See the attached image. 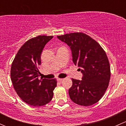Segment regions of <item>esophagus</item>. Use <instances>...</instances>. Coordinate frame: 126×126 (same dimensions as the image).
Masks as SVG:
<instances>
[{"label":"esophagus","instance_id":"34e87169","mask_svg":"<svg viewBox=\"0 0 126 126\" xmlns=\"http://www.w3.org/2000/svg\"><path fill=\"white\" fill-rule=\"evenodd\" d=\"M63 80H64V79L63 78H57V81H58V82H62Z\"/></svg>","mask_w":126,"mask_h":126}]
</instances>
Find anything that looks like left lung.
Masks as SVG:
<instances>
[{
    "instance_id": "1",
    "label": "left lung",
    "mask_w": 126,
    "mask_h": 126,
    "mask_svg": "<svg viewBox=\"0 0 126 126\" xmlns=\"http://www.w3.org/2000/svg\"><path fill=\"white\" fill-rule=\"evenodd\" d=\"M70 47L72 61L83 74L82 80L72 79L69 90L72 101L82 106L96 104L102 97L110 79V63L105 50L96 41L82 32L57 36Z\"/></svg>"
}]
</instances>
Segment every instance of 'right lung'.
Segmentation results:
<instances>
[{
    "label": "right lung",
    "mask_w": 126,
    "mask_h": 126,
    "mask_svg": "<svg viewBox=\"0 0 126 126\" xmlns=\"http://www.w3.org/2000/svg\"><path fill=\"white\" fill-rule=\"evenodd\" d=\"M53 36L39 35L27 41L21 46L12 62L11 82L20 98L35 107L43 106L52 99L57 79H39L41 54Z\"/></svg>",
    "instance_id": "right-lung-1"
}]
</instances>
